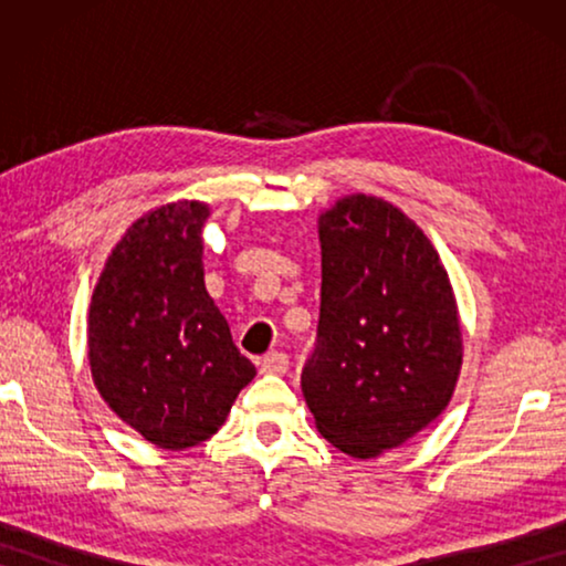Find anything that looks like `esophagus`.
<instances>
[{
	"instance_id": "obj_1",
	"label": "esophagus",
	"mask_w": 566,
	"mask_h": 566,
	"mask_svg": "<svg viewBox=\"0 0 566 566\" xmlns=\"http://www.w3.org/2000/svg\"><path fill=\"white\" fill-rule=\"evenodd\" d=\"M260 370L262 374H275V376L285 374V370H289V355L277 353V350L268 353L265 358H260Z\"/></svg>"
}]
</instances>
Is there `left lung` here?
I'll return each instance as SVG.
<instances>
[{
    "label": "left lung",
    "mask_w": 566,
    "mask_h": 566,
    "mask_svg": "<svg viewBox=\"0 0 566 566\" xmlns=\"http://www.w3.org/2000/svg\"><path fill=\"white\" fill-rule=\"evenodd\" d=\"M319 327L301 389L332 446L374 459L451 401L459 306L436 247L381 198H339L319 216Z\"/></svg>",
    "instance_id": "8db88e82"
}]
</instances>
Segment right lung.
<instances>
[{"mask_svg":"<svg viewBox=\"0 0 566 566\" xmlns=\"http://www.w3.org/2000/svg\"><path fill=\"white\" fill-rule=\"evenodd\" d=\"M208 216L200 200L144 213L115 244L90 304L87 355L99 397L167 451L219 432L258 374L206 291Z\"/></svg>","mask_w":566,"mask_h":566,"instance_id":"1","label":"right lung"}]
</instances>
